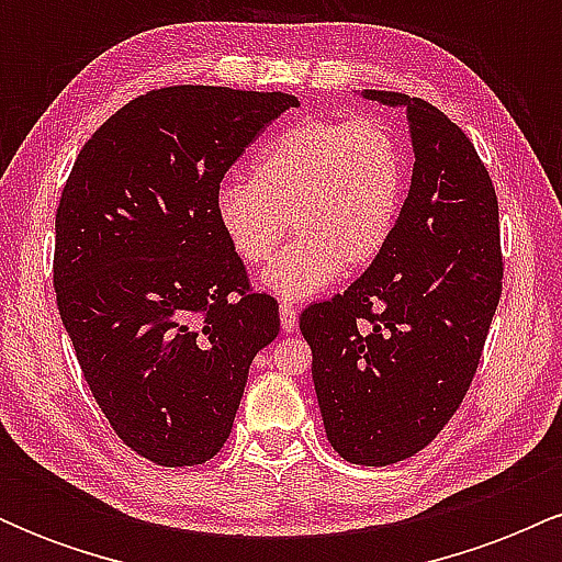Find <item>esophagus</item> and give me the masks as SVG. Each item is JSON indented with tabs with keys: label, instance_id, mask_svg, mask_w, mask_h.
<instances>
[{
	"label": "esophagus",
	"instance_id": "34e87169",
	"mask_svg": "<svg viewBox=\"0 0 562 562\" xmlns=\"http://www.w3.org/2000/svg\"><path fill=\"white\" fill-rule=\"evenodd\" d=\"M280 325L285 333H293L299 327V312H295L293 303H282L280 306Z\"/></svg>",
	"mask_w": 562,
	"mask_h": 562
}]
</instances>
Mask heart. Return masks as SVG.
<instances>
[{
  "label": "heart",
  "instance_id": "b5f03b06",
  "mask_svg": "<svg viewBox=\"0 0 562 562\" xmlns=\"http://www.w3.org/2000/svg\"><path fill=\"white\" fill-rule=\"evenodd\" d=\"M404 153L378 119L308 121L256 158L250 182L216 195V222L240 261L263 263L290 229L295 240L261 274L282 299H308L340 272L389 248L404 203Z\"/></svg>",
  "mask_w": 562,
  "mask_h": 562
}]
</instances>
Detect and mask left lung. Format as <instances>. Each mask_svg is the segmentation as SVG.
Wrapping results in <instances>:
<instances>
[{
	"mask_svg": "<svg viewBox=\"0 0 562 562\" xmlns=\"http://www.w3.org/2000/svg\"><path fill=\"white\" fill-rule=\"evenodd\" d=\"M406 108L415 169L389 248L301 314L330 447L383 468L428 447L462 404L502 295L499 205L473 142L420 97Z\"/></svg>",
	"mask_w": 562,
	"mask_h": 562,
	"instance_id": "left-lung-1",
	"label": "left lung"
}]
</instances>
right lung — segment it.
<instances>
[{"mask_svg": "<svg viewBox=\"0 0 562 562\" xmlns=\"http://www.w3.org/2000/svg\"><path fill=\"white\" fill-rule=\"evenodd\" d=\"M293 94L166 87L81 147L55 216V293L115 436L164 468L232 434L256 353L280 333L216 222L224 173Z\"/></svg>", "mask_w": 562, "mask_h": 562, "instance_id": "obj_1", "label": "right lung"}]
</instances>
